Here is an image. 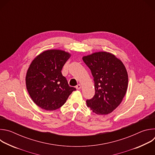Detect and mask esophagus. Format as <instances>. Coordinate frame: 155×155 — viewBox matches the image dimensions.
Listing matches in <instances>:
<instances>
[{
	"instance_id": "esophagus-1",
	"label": "esophagus",
	"mask_w": 155,
	"mask_h": 155,
	"mask_svg": "<svg viewBox=\"0 0 155 155\" xmlns=\"http://www.w3.org/2000/svg\"><path fill=\"white\" fill-rule=\"evenodd\" d=\"M81 84H77V85L76 86V89H77V90H80V88H81Z\"/></svg>"
}]
</instances>
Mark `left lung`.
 <instances>
[{
	"instance_id": "obj_1",
	"label": "left lung",
	"mask_w": 155,
	"mask_h": 155,
	"mask_svg": "<svg viewBox=\"0 0 155 155\" xmlns=\"http://www.w3.org/2000/svg\"><path fill=\"white\" fill-rule=\"evenodd\" d=\"M82 59L91 70L95 87V94L86 100L87 106L96 114H110L121 104L127 89L124 65L114 54L106 51L96 52Z\"/></svg>"
}]
</instances>
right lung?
Returning <instances> with one entry per match:
<instances>
[{
  "instance_id": "obj_1",
  "label": "right lung",
  "mask_w": 155,
  "mask_h": 155,
  "mask_svg": "<svg viewBox=\"0 0 155 155\" xmlns=\"http://www.w3.org/2000/svg\"><path fill=\"white\" fill-rule=\"evenodd\" d=\"M71 56L63 50H47L30 64L26 76V88L34 102L42 109L51 111L60 108L76 90L61 73Z\"/></svg>"
}]
</instances>
